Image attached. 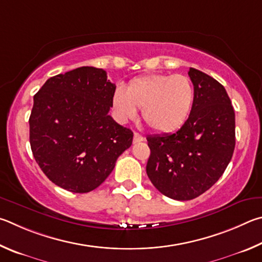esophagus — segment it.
<instances>
[{"mask_svg":"<svg viewBox=\"0 0 262 262\" xmlns=\"http://www.w3.org/2000/svg\"><path fill=\"white\" fill-rule=\"evenodd\" d=\"M144 140V136L138 134V132H135L134 135V143L137 144V143H140V141Z\"/></svg>","mask_w":262,"mask_h":262,"instance_id":"esophagus-1","label":"esophagus"}]
</instances>
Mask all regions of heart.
<instances>
[{"mask_svg": "<svg viewBox=\"0 0 262 262\" xmlns=\"http://www.w3.org/2000/svg\"><path fill=\"white\" fill-rule=\"evenodd\" d=\"M194 98L193 82L187 76L150 73L134 78L125 90L116 89L113 108L121 122L136 118L139 108L144 122L152 130L167 134L184 125Z\"/></svg>", "mask_w": 262, "mask_h": 262, "instance_id": "obj_1", "label": "heart"}]
</instances>
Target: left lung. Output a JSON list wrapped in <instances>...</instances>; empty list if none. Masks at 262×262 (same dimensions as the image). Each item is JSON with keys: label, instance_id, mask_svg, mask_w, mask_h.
Here are the masks:
<instances>
[{"label": "left lung", "instance_id": "obj_1", "mask_svg": "<svg viewBox=\"0 0 262 262\" xmlns=\"http://www.w3.org/2000/svg\"><path fill=\"white\" fill-rule=\"evenodd\" d=\"M195 98L191 115L173 134L147 137L150 155L146 172L168 198L194 199L226 170L235 149V112L224 87L190 68Z\"/></svg>", "mask_w": 262, "mask_h": 262}]
</instances>
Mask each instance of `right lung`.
<instances>
[{"mask_svg":"<svg viewBox=\"0 0 262 262\" xmlns=\"http://www.w3.org/2000/svg\"><path fill=\"white\" fill-rule=\"evenodd\" d=\"M116 86L103 69L81 67L54 76L33 98L30 144L54 184L87 193L102 184L134 132L108 115Z\"/></svg>","mask_w":262,"mask_h":262,"instance_id":"right-lung-1","label":"right lung"}]
</instances>
